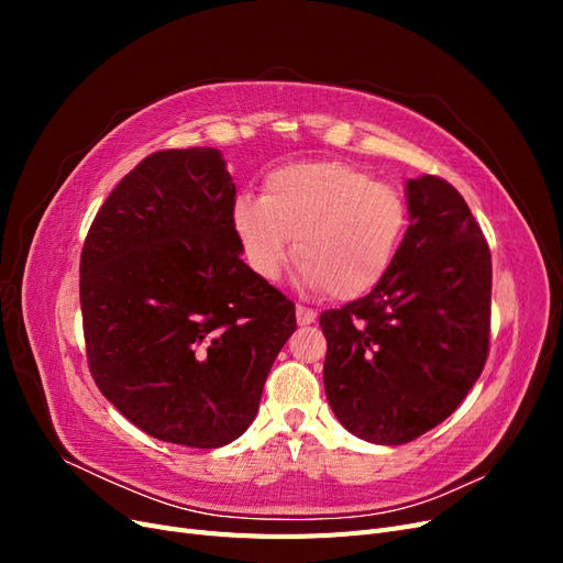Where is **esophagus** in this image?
Segmentation results:
<instances>
[{"label": "esophagus", "mask_w": 563, "mask_h": 563, "mask_svg": "<svg viewBox=\"0 0 563 563\" xmlns=\"http://www.w3.org/2000/svg\"><path fill=\"white\" fill-rule=\"evenodd\" d=\"M296 319H298V327H310V323L317 321V312L310 310V308H305V305H298Z\"/></svg>", "instance_id": "esophagus-1"}]
</instances>
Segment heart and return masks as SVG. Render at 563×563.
<instances>
[{
	"mask_svg": "<svg viewBox=\"0 0 563 563\" xmlns=\"http://www.w3.org/2000/svg\"><path fill=\"white\" fill-rule=\"evenodd\" d=\"M232 225L258 277H279L294 240L300 282L352 300L371 294L395 265L408 203L397 187L352 164L302 162L272 172L261 199H236Z\"/></svg>",
	"mask_w": 563,
	"mask_h": 563,
	"instance_id": "b5f03b06",
	"label": "heart"
}]
</instances>
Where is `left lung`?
<instances>
[{"label":"left lung","mask_w":563,"mask_h":563,"mask_svg":"<svg viewBox=\"0 0 563 563\" xmlns=\"http://www.w3.org/2000/svg\"><path fill=\"white\" fill-rule=\"evenodd\" d=\"M411 225L387 277L327 310L323 389L345 430L399 446L444 422L482 376L490 338V251L451 183H406Z\"/></svg>","instance_id":"left-lung-1"}]
</instances>
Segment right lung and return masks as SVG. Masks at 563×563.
<instances>
[{
    "label": "right lung",
    "mask_w": 563,
    "mask_h": 563,
    "mask_svg": "<svg viewBox=\"0 0 563 563\" xmlns=\"http://www.w3.org/2000/svg\"><path fill=\"white\" fill-rule=\"evenodd\" d=\"M213 147L162 150L96 213L79 263L91 376L150 437L225 446L258 413L296 305L242 261Z\"/></svg>",
    "instance_id": "right-lung-1"
}]
</instances>
